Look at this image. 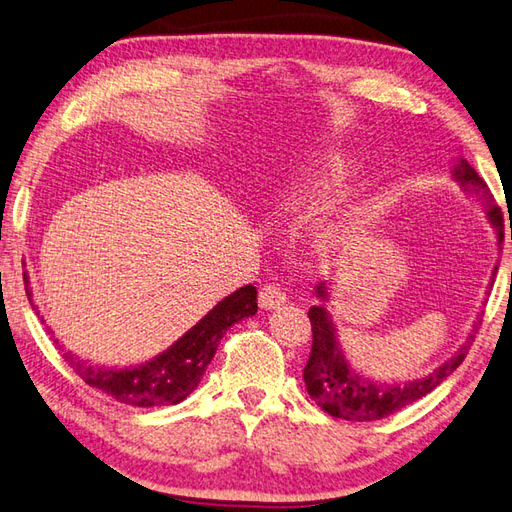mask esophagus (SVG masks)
I'll return each instance as SVG.
<instances>
[{"mask_svg": "<svg viewBox=\"0 0 512 512\" xmlns=\"http://www.w3.org/2000/svg\"><path fill=\"white\" fill-rule=\"evenodd\" d=\"M258 302L263 309H276V306L287 302V295L276 282H267V285H263L258 291Z\"/></svg>", "mask_w": 512, "mask_h": 512, "instance_id": "obj_1", "label": "esophagus"}]
</instances>
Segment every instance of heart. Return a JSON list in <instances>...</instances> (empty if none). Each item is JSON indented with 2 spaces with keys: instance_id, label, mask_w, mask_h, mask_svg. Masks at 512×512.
<instances>
[{
  "instance_id": "heart-1",
  "label": "heart",
  "mask_w": 512,
  "mask_h": 512,
  "mask_svg": "<svg viewBox=\"0 0 512 512\" xmlns=\"http://www.w3.org/2000/svg\"><path fill=\"white\" fill-rule=\"evenodd\" d=\"M335 175L337 162L317 160L298 166L278 190L280 206L291 212H311L315 206H320L324 197L328 195ZM331 234L333 230L326 232V236Z\"/></svg>"
}]
</instances>
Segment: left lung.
I'll return each mask as SVG.
<instances>
[{"instance_id":"left-lung-1","label":"left lung","mask_w":512,"mask_h":512,"mask_svg":"<svg viewBox=\"0 0 512 512\" xmlns=\"http://www.w3.org/2000/svg\"><path fill=\"white\" fill-rule=\"evenodd\" d=\"M456 177L462 184L464 190L475 192L480 195L486 206H488V219L499 230V243L504 238V221L502 212L497 206H493V195L488 190L486 181L475 173L469 166V162H460L456 168ZM497 271V267H495ZM493 282V280H491ZM320 298H324V287H317ZM309 320H311V333H313V344H311V355L304 366V383L306 392H309L311 399L322 407L326 414L344 420H357V423H366V420H381L394 412H401L403 407L416 403L429 394L434 388L445 381L449 374L456 370L460 363L467 357L471 348V339L464 344L456 355L449 361L442 363L440 368L429 374L425 379L410 381L403 385H374L366 379H359L355 372H350L346 361L342 357V350L335 339V328L331 317L324 311V306H311L309 309ZM482 324V320L478 322ZM475 324V326H478Z\"/></svg>"}]
</instances>
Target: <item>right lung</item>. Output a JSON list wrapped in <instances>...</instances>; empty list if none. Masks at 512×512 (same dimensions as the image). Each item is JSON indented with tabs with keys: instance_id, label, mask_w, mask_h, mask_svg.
<instances>
[{
	"instance_id": "add662e5",
	"label": "right lung",
	"mask_w": 512,
	"mask_h": 512,
	"mask_svg": "<svg viewBox=\"0 0 512 512\" xmlns=\"http://www.w3.org/2000/svg\"><path fill=\"white\" fill-rule=\"evenodd\" d=\"M26 293L30 298L28 289ZM256 311V287L245 285L227 295L179 342L144 366L109 370L92 366L72 352H63V359L87 385L109 394L118 403L133 407L175 405L197 388L227 328Z\"/></svg>"
}]
</instances>
